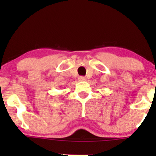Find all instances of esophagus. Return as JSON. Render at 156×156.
Wrapping results in <instances>:
<instances>
[{"instance_id": "esophagus-1", "label": "esophagus", "mask_w": 156, "mask_h": 156, "mask_svg": "<svg viewBox=\"0 0 156 156\" xmlns=\"http://www.w3.org/2000/svg\"><path fill=\"white\" fill-rule=\"evenodd\" d=\"M78 80H79V81H86V80H87V78H86L85 77L80 76L79 78H78Z\"/></svg>"}]
</instances>
